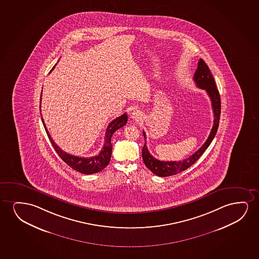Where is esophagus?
Returning <instances> with one entry per match:
<instances>
[{"label": "esophagus", "mask_w": 259, "mask_h": 259, "mask_svg": "<svg viewBox=\"0 0 259 259\" xmlns=\"http://www.w3.org/2000/svg\"><path fill=\"white\" fill-rule=\"evenodd\" d=\"M131 117L135 121L141 120L142 118V111L139 110H135L131 113Z\"/></svg>", "instance_id": "obj_1"}]
</instances>
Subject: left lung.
Instances as JSON below:
<instances>
[{
    "label": "left lung",
    "instance_id": "1",
    "mask_svg": "<svg viewBox=\"0 0 259 259\" xmlns=\"http://www.w3.org/2000/svg\"><path fill=\"white\" fill-rule=\"evenodd\" d=\"M194 80L196 84V87H198L199 89L205 90L211 101V106H212L213 114H214V123H213L211 131L207 141L204 142V144L195 154H193L192 156L183 161H160L156 159L149 152V149L146 146L145 142V144L142 148V159L146 166L148 167L153 174H156L159 177H168V176L180 174L193 165L209 147L218 131L219 124H220V112H221L220 92L217 89L215 80L213 78L212 74L209 71L208 65L202 58L199 60L197 64V69L194 75ZM143 136L146 140L144 131H143Z\"/></svg>",
    "mask_w": 259,
    "mask_h": 259
}]
</instances>
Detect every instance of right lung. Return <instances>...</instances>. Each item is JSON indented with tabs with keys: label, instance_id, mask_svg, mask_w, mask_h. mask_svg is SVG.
Returning a JSON list of instances; mask_svg holds the SVG:
<instances>
[{
	"label": "right lung",
	"instance_id": "right-lung-1",
	"mask_svg": "<svg viewBox=\"0 0 259 259\" xmlns=\"http://www.w3.org/2000/svg\"><path fill=\"white\" fill-rule=\"evenodd\" d=\"M55 66L52 68V70L55 68ZM40 100H41V96H40ZM41 120H42L44 128L46 130L47 135L49 136V139L52 143L54 149L58 154V156H60L61 158L64 160V162L67 163L69 166L71 167L73 170H77V171L81 172V174H93L99 172L101 170H103L110 163L111 150H112V145H111V142H110L111 137L117 129H119V128L124 126V124H126L127 114H123L120 117H117L116 119H114V120L110 122V124L107 127L106 134H105V142H104L103 149L101 150V152L99 153L98 156H92V157H79V156H72V155H70V154L63 151L51 138L43 118H41Z\"/></svg>",
	"mask_w": 259,
	"mask_h": 259
}]
</instances>
